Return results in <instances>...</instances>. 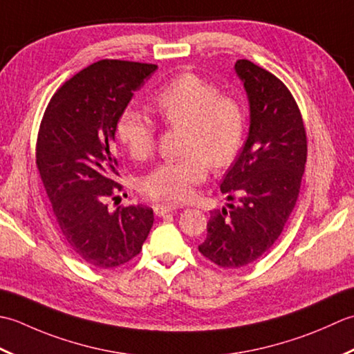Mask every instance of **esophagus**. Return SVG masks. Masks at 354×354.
Returning <instances> with one entry per match:
<instances>
[{"mask_svg":"<svg viewBox=\"0 0 354 354\" xmlns=\"http://www.w3.org/2000/svg\"><path fill=\"white\" fill-rule=\"evenodd\" d=\"M180 206L178 205H172V203H163V205H156L154 206V214L157 215V217H163V215H167L172 211H176V209H178Z\"/></svg>","mask_w":354,"mask_h":354,"instance_id":"34e87169","label":"esophagus"}]
</instances>
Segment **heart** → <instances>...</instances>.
<instances>
[{"mask_svg": "<svg viewBox=\"0 0 354 354\" xmlns=\"http://www.w3.org/2000/svg\"><path fill=\"white\" fill-rule=\"evenodd\" d=\"M156 108L169 127L185 128L177 160L158 163L142 178L140 189L153 200L187 201L207 176L209 163L225 168L241 147L244 114L234 97L220 95L218 86L194 73L180 75L165 85ZM116 134L129 154L147 158L156 145V127L139 108L127 106L116 122Z\"/></svg>", "mask_w": 354, "mask_h": 354, "instance_id": "1", "label": "heart"}]
</instances>
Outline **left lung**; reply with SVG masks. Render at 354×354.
Segmentation results:
<instances>
[{
    "instance_id": "left-lung-1",
    "label": "left lung",
    "mask_w": 354,
    "mask_h": 354,
    "mask_svg": "<svg viewBox=\"0 0 354 354\" xmlns=\"http://www.w3.org/2000/svg\"><path fill=\"white\" fill-rule=\"evenodd\" d=\"M249 102V133L220 185L229 201L211 211L198 250L220 268L254 263L283 232L297 205L307 137L299 108L277 76L248 59L235 62Z\"/></svg>"
}]
</instances>
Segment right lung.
Segmentation results:
<instances>
[{"mask_svg":"<svg viewBox=\"0 0 354 354\" xmlns=\"http://www.w3.org/2000/svg\"><path fill=\"white\" fill-rule=\"evenodd\" d=\"M156 70L116 59L91 64L55 93L39 127L36 167L61 235L77 258L99 269L128 263L153 227L151 207L110 211L106 200L122 189L114 182L118 118Z\"/></svg>","mask_w":354,"mask_h":354,"instance_id":"right-lung-1","label":"right lung"}]
</instances>
